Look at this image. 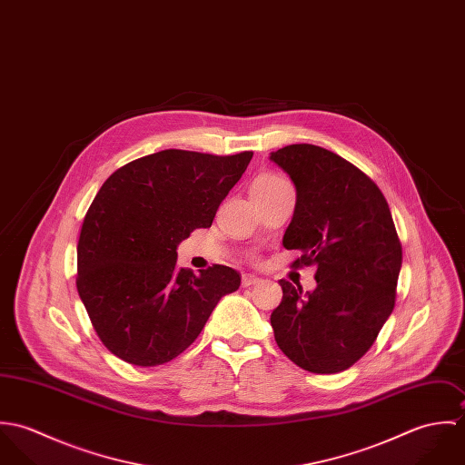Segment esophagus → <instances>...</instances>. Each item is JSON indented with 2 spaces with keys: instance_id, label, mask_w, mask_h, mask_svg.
I'll use <instances>...</instances> for the list:
<instances>
[{
  "instance_id": "esophagus-1",
  "label": "esophagus",
  "mask_w": 465,
  "mask_h": 465,
  "mask_svg": "<svg viewBox=\"0 0 465 465\" xmlns=\"http://www.w3.org/2000/svg\"><path fill=\"white\" fill-rule=\"evenodd\" d=\"M258 282H260V277H256V275H252V273H243V275H242V286H243V288L254 286V284H258Z\"/></svg>"
}]
</instances>
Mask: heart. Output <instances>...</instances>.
I'll return each mask as SVG.
<instances>
[{"mask_svg": "<svg viewBox=\"0 0 465 465\" xmlns=\"http://www.w3.org/2000/svg\"><path fill=\"white\" fill-rule=\"evenodd\" d=\"M282 183H286V179H282V177H279L275 173H263V175L254 179L252 190H265V188L277 186V184H282Z\"/></svg>", "mask_w": 465, "mask_h": 465, "instance_id": "heart-1", "label": "heart"}]
</instances>
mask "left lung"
Here are the masks:
<instances>
[{"mask_svg": "<svg viewBox=\"0 0 465 465\" xmlns=\"http://www.w3.org/2000/svg\"><path fill=\"white\" fill-rule=\"evenodd\" d=\"M270 159L293 181L297 203L282 236L301 251L292 266H317L313 292L281 279L270 324L301 369L334 374L376 341L396 306L402 249L381 190L360 168L315 144H288Z\"/></svg>", "mask_w": 465, "mask_h": 465, "instance_id": "8db88e82", "label": "left lung"}]
</instances>
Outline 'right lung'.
Wrapping results in <instances>:
<instances>
[{
	"mask_svg": "<svg viewBox=\"0 0 465 465\" xmlns=\"http://www.w3.org/2000/svg\"><path fill=\"white\" fill-rule=\"evenodd\" d=\"M252 152L161 150L118 168L89 205L76 247V290L102 343L153 367L177 358L242 275L177 266V243L211 227Z\"/></svg>",
	"mask_w": 465,
	"mask_h": 465,
	"instance_id": "obj_1",
	"label": "right lung"
}]
</instances>
